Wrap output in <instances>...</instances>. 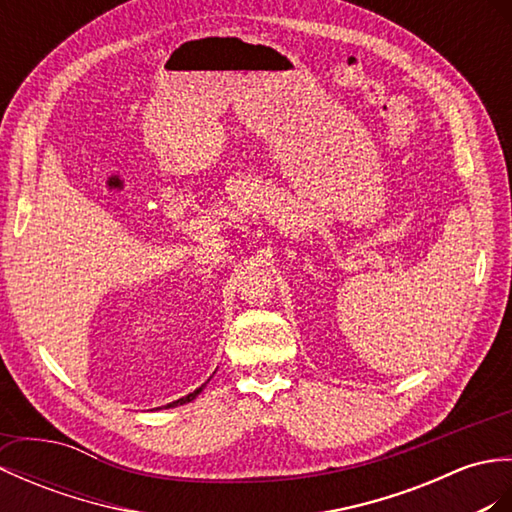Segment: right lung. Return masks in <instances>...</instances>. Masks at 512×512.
I'll list each match as a JSON object with an SVG mask.
<instances>
[{"label":"right lung","instance_id":"add662e5","mask_svg":"<svg viewBox=\"0 0 512 512\" xmlns=\"http://www.w3.org/2000/svg\"><path fill=\"white\" fill-rule=\"evenodd\" d=\"M203 390V385H201V388H197L195 392H190L188 396H184V399H177V401H173V403H168V405H164L166 407V410H168V407H177V405H184V403H190V401H195L197 399V396H199V392ZM157 410H160V407H157Z\"/></svg>","mask_w":512,"mask_h":512}]
</instances>
